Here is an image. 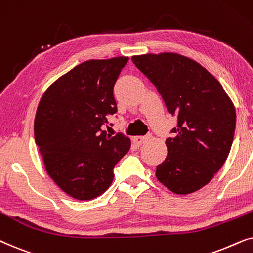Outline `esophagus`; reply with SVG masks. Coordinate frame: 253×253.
Instances as JSON below:
<instances>
[{
  "instance_id": "esophagus-1",
  "label": "esophagus",
  "mask_w": 253,
  "mask_h": 253,
  "mask_svg": "<svg viewBox=\"0 0 253 253\" xmlns=\"http://www.w3.org/2000/svg\"><path fill=\"white\" fill-rule=\"evenodd\" d=\"M148 140V136H134L133 137V142L136 144V146H141V144L146 142Z\"/></svg>"
}]
</instances>
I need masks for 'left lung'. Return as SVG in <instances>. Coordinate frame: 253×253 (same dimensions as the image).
<instances>
[{
	"label": "left lung",
	"instance_id": "8db88e82",
	"mask_svg": "<svg viewBox=\"0 0 253 253\" xmlns=\"http://www.w3.org/2000/svg\"><path fill=\"white\" fill-rule=\"evenodd\" d=\"M134 65L156 86L177 127L167 139L168 155L156 177L177 194L210 183L234 140L236 112L220 82L194 60L176 53L144 54Z\"/></svg>",
	"mask_w": 253,
	"mask_h": 253
}]
</instances>
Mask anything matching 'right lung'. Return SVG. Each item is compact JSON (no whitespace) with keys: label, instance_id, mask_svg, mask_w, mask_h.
<instances>
[{"label":"right lung","instance_id":"obj_1","mask_svg":"<svg viewBox=\"0 0 253 253\" xmlns=\"http://www.w3.org/2000/svg\"><path fill=\"white\" fill-rule=\"evenodd\" d=\"M128 58L89 60L50 85L40 99L35 139L47 173L70 197L91 200L113 180L129 137L103 130L117 113L113 86Z\"/></svg>","mask_w":253,"mask_h":253}]
</instances>
